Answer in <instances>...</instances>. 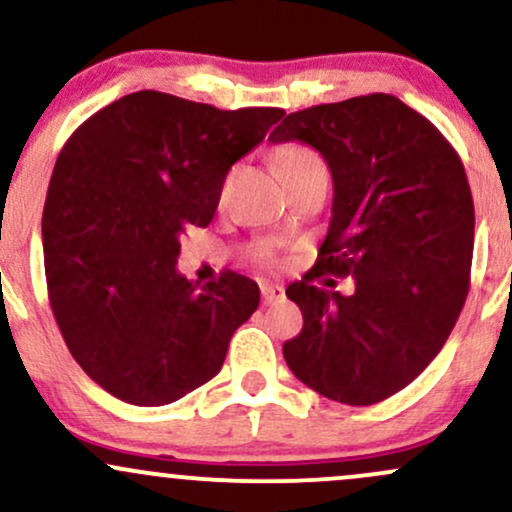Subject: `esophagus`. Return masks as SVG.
<instances>
[{
	"mask_svg": "<svg viewBox=\"0 0 512 512\" xmlns=\"http://www.w3.org/2000/svg\"><path fill=\"white\" fill-rule=\"evenodd\" d=\"M260 294H262V303H265V306L284 299V289L279 284H262Z\"/></svg>",
	"mask_w": 512,
	"mask_h": 512,
	"instance_id": "obj_1",
	"label": "esophagus"
}]
</instances>
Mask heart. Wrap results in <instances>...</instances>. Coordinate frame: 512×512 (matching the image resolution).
<instances>
[{"label": "heart", "mask_w": 512, "mask_h": 512, "mask_svg": "<svg viewBox=\"0 0 512 512\" xmlns=\"http://www.w3.org/2000/svg\"><path fill=\"white\" fill-rule=\"evenodd\" d=\"M274 162H277V170L286 177L289 172L301 170V167L313 165V162H320L316 153H311L308 148H301V145H284L274 153Z\"/></svg>", "instance_id": "1"}]
</instances>
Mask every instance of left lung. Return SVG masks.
Returning <instances> with one entry per match:
<instances>
[{"instance_id":"8db88e82","label":"left lung","mask_w":512,"mask_h":512,"mask_svg":"<svg viewBox=\"0 0 512 512\" xmlns=\"http://www.w3.org/2000/svg\"><path fill=\"white\" fill-rule=\"evenodd\" d=\"M269 140L316 148L335 192L316 265L286 289L303 328L284 342V359L320 396L372 406L428 367L462 313L474 252L464 165L393 94L294 111ZM320 273H350L356 294L313 287Z\"/></svg>"}]
</instances>
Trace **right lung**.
Segmentation results:
<instances>
[{"label": "right lung", "mask_w": 512, "mask_h": 512, "mask_svg": "<svg viewBox=\"0 0 512 512\" xmlns=\"http://www.w3.org/2000/svg\"><path fill=\"white\" fill-rule=\"evenodd\" d=\"M282 116L143 89L60 150L43 209L48 299L70 355L111 396L165 406L221 372L260 286L223 272L199 289L177 272L179 235L209 226L228 170Z\"/></svg>", "instance_id": "1"}]
</instances>
